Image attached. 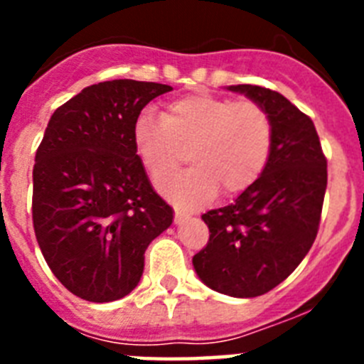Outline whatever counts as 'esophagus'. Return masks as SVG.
<instances>
[{
	"label": "esophagus",
	"mask_w": 364,
	"mask_h": 364,
	"mask_svg": "<svg viewBox=\"0 0 364 364\" xmlns=\"http://www.w3.org/2000/svg\"><path fill=\"white\" fill-rule=\"evenodd\" d=\"M189 215L184 213V211H180V210H175V222H184L188 220Z\"/></svg>",
	"instance_id": "esophagus-1"
}]
</instances>
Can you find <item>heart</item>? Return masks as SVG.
Here are the masks:
<instances>
[{"instance_id":"b5f03b06","label":"heart","mask_w":364,"mask_h":364,"mask_svg":"<svg viewBox=\"0 0 364 364\" xmlns=\"http://www.w3.org/2000/svg\"><path fill=\"white\" fill-rule=\"evenodd\" d=\"M138 160L151 180L174 171L183 149L193 166L159 183L167 198L197 205L217 195H239L253 186L268 166L273 147L272 118L252 100L231 102L210 92L171 100L162 117L138 112L131 129Z\"/></svg>"}]
</instances>
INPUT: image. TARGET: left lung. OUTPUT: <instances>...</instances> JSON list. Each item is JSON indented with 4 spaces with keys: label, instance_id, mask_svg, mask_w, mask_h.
Here are the masks:
<instances>
[{
    "label": "left lung",
    "instance_id": "left-lung-1",
    "mask_svg": "<svg viewBox=\"0 0 364 364\" xmlns=\"http://www.w3.org/2000/svg\"><path fill=\"white\" fill-rule=\"evenodd\" d=\"M230 91L266 109L272 154L259 180L233 204L202 215L210 240L193 266L211 290L257 297L281 284L310 252L326 191V156L311 118L281 92L246 83Z\"/></svg>",
    "mask_w": 364,
    "mask_h": 364
}]
</instances>
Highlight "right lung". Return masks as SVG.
I'll return each instance as SVG.
<instances>
[{"mask_svg":"<svg viewBox=\"0 0 364 364\" xmlns=\"http://www.w3.org/2000/svg\"><path fill=\"white\" fill-rule=\"evenodd\" d=\"M173 87L111 80L85 87L54 111L32 169V222L56 279L91 302L125 297L144 253L171 226L173 210L134 151L133 122Z\"/></svg>","mask_w":364,"mask_h":364,"instance_id":"right-lung-1","label":"right lung"}]
</instances>
